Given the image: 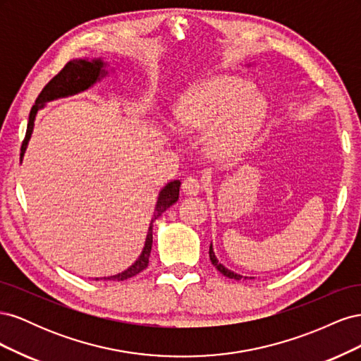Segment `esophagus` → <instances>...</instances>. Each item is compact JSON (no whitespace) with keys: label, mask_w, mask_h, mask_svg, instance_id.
Listing matches in <instances>:
<instances>
[{"label":"esophagus","mask_w":361,"mask_h":361,"mask_svg":"<svg viewBox=\"0 0 361 361\" xmlns=\"http://www.w3.org/2000/svg\"><path fill=\"white\" fill-rule=\"evenodd\" d=\"M202 182L197 178H187L182 182V191L185 195H197L202 191Z\"/></svg>","instance_id":"34e87169"}]
</instances>
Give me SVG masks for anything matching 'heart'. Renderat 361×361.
Here are the masks:
<instances>
[{
    "label": "heart",
    "mask_w": 361,
    "mask_h": 361,
    "mask_svg": "<svg viewBox=\"0 0 361 361\" xmlns=\"http://www.w3.org/2000/svg\"><path fill=\"white\" fill-rule=\"evenodd\" d=\"M267 101L248 81L214 75L185 93L176 108L188 133H206L207 154L220 161L238 158L253 143L267 117Z\"/></svg>",
    "instance_id": "heart-1"
}]
</instances>
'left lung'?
<instances>
[{
	"label": "left lung",
	"mask_w": 361,
	"mask_h": 361,
	"mask_svg": "<svg viewBox=\"0 0 361 361\" xmlns=\"http://www.w3.org/2000/svg\"><path fill=\"white\" fill-rule=\"evenodd\" d=\"M250 66V64H248ZM209 257H211V262H212V265L221 272L223 276H226V277H228V279H233V280H241V279H248V277H245V276H241V274H236L235 271H232V269H228V268H226L223 264H220V262H218V259H216V256H215V253H214V248H212V243H211V247H209ZM250 279H255V277H250Z\"/></svg>",
	"instance_id": "1"
}]
</instances>
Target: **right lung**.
<instances>
[{
	"label": "right lung",
	"mask_w": 361,
	"mask_h": 361,
	"mask_svg": "<svg viewBox=\"0 0 361 361\" xmlns=\"http://www.w3.org/2000/svg\"><path fill=\"white\" fill-rule=\"evenodd\" d=\"M108 63H105L102 59H75L71 60L66 66H64L54 78L43 87V90L40 92L39 97L36 99V104L32 105L30 117H28V126H27V134L23 141V147H20V161H23L25 150L28 146V141L31 138L32 129H35V120L37 116V111L42 110L43 106L47 105V102L60 99V97H68L78 94L81 92L89 90L90 87H93L96 82H99L102 78L108 75L106 71ZM179 188H180V180H171L169 182L166 187H164L159 194H158V200L155 204V212L154 216H152L150 224H149V231L146 236V243L143 247V251L138 256V259L130 265L128 269L118 272L116 276L110 277H101V280H116V281H123L130 277L137 276L138 272L147 268L149 265V256H150V250H152V243H154V223L157 218L161 216L164 211H167L169 207L176 203L179 199ZM99 280V279H96Z\"/></svg>",
	"instance_id": "obj_1"
}]
</instances>
